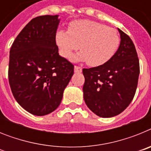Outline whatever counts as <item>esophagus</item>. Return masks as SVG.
I'll use <instances>...</instances> for the list:
<instances>
[{"label": "esophagus", "instance_id": "esophagus-1", "mask_svg": "<svg viewBox=\"0 0 151 151\" xmlns=\"http://www.w3.org/2000/svg\"><path fill=\"white\" fill-rule=\"evenodd\" d=\"M82 67H80V66H75L74 67V71L75 73H82Z\"/></svg>", "mask_w": 151, "mask_h": 151}]
</instances>
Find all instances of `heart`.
Segmentation results:
<instances>
[{
	"label": "heart",
	"mask_w": 151,
	"mask_h": 151,
	"mask_svg": "<svg viewBox=\"0 0 151 151\" xmlns=\"http://www.w3.org/2000/svg\"><path fill=\"white\" fill-rule=\"evenodd\" d=\"M55 40L61 55L66 59L71 57L80 45L82 51L73 56L72 60L88 62L89 66L94 67L109 62L120 44L116 30L105 24L88 19L70 22L69 31H57Z\"/></svg>",
	"instance_id": "obj_1"
}]
</instances>
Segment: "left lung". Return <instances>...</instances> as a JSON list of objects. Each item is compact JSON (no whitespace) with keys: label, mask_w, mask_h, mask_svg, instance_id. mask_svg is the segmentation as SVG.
I'll return each instance as SVG.
<instances>
[{"label":"left lung","mask_w":151,"mask_h":151,"mask_svg":"<svg viewBox=\"0 0 151 151\" xmlns=\"http://www.w3.org/2000/svg\"><path fill=\"white\" fill-rule=\"evenodd\" d=\"M120 45L115 55L102 66L83 69L84 100L97 116L119 115L132 101L140 73L139 60L132 41L121 29Z\"/></svg>","instance_id":"obj_1"}]
</instances>
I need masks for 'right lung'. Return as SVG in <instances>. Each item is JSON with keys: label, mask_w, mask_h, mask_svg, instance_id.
I'll return each mask as SVG.
<instances>
[{"label": "right lung", "mask_w": 151, "mask_h": 151, "mask_svg": "<svg viewBox=\"0 0 151 151\" xmlns=\"http://www.w3.org/2000/svg\"><path fill=\"white\" fill-rule=\"evenodd\" d=\"M59 22L58 15L32 19L10 50L8 78L12 93L33 115H47L59 106L74 73V66L58 53L55 37Z\"/></svg>", "instance_id": "obj_1"}]
</instances>
